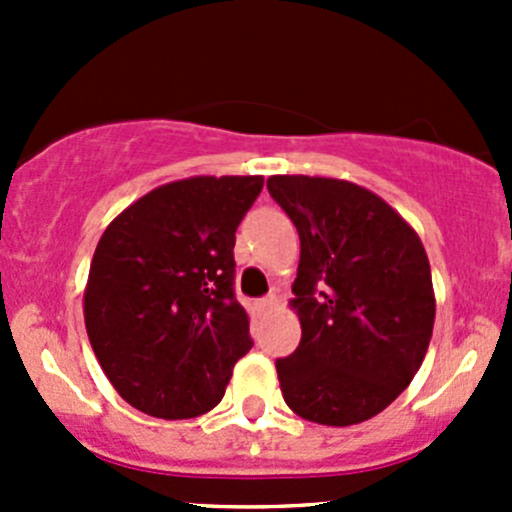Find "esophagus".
I'll use <instances>...</instances> for the list:
<instances>
[{"label":"esophagus","instance_id":"obj_1","mask_svg":"<svg viewBox=\"0 0 512 512\" xmlns=\"http://www.w3.org/2000/svg\"><path fill=\"white\" fill-rule=\"evenodd\" d=\"M277 307V297L275 294H267V297L257 299V312H270V309Z\"/></svg>","mask_w":512,"mask_h":512}]
</instances>
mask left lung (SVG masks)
<instances>
[{
  "label": "left lung",
  "instance_id": "left-lung-1",
  "mask_svg": "<svg viewBox=\"0 0 512 512\" xmlns=\"http://www.w3.org/2000/svg\"><path fill=\"white\" fill-rule=\"evenodd\" d=\"M267 190L299 232L292 307L302 339L275 361L287 406L324 426L381 414L431 342L436 299L421 240L347 180L272 175Z\"/></svg>",
  "mask_w": 512,
  "mask_h": 512
}]
</instances>
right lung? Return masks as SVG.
Returning a JSON list of instances; mask_svg holds the SVG:
<instances>
[{
  "mask_svg": "<svg viewBox=\"0 0 512 512\" xmlns=\"http://www.w3.org/2000/svg\"><path fill=\"white\" fill-rule=\"evenodd\" d=\"M262 175L175 180L123 210L98 240L84 294L94 354L113 389L156 418L215 409L252 349L235 297V230Z\"/></svg>",
  "mask_w": 512,
  "mask_h": 512,
  "instance_id": "right-lung-1",
  "label": "right lung"
}]
</instances>
